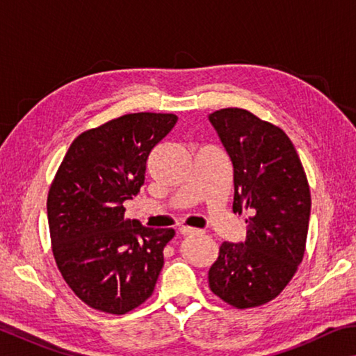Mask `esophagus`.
Masks as SVG:
<instances>
[{
    "mask_svg": "<svg viewBox=\"0 0 356 356\" xmlns=\"http://www.w3.org/2000/svg\"><path fill=\"white\" fill-rule=\"evenodd\" d=\"M201 232H202L201 229H196V227H190V226L180 227V234H182V236H196V234H201Z\"/></svg>",
    "mask_w": 356,
    "mask_h": 356,
    "instance_id": "1",
    "label": "esophagus"
}]
</instances>
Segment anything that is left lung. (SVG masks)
I'll list each match as a JSON object with an SVG mask.
<instances>
[{"label":"left lung","mask_w":356,"mask_h":356,"mask_svg":"<svg viewBox=\"0 0 356 356\" xmlns=\"http://www.w3.org/2000/svg\"><path fill=\"white\" fill-rule=\"evenodd\" d=\"M209 120L234 166V213L254 212L243 243H221L209 286L234 308H256L278 297L303 261L309 184L280 127L243 108H222Z\"/></svg>","instance_id":"obj_1"}]
</instances>
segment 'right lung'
<instances>
[{
    "instance_id": "right-lung-1",
    "label": "right lung",
    "mask_w": 356,
    "mask_h": 356,
    "mask_svg": "<svg viewBox=\"0 0 356 356\" xmlns=\"http://www.w3.org/2000/svg\"><path fill=\"white\" fill-rule=\"evenodd\" d=\"M176 122V114H124L78 135L58 168L47 197L53 257L89 308L127 314L154 292L176 232L125 220L124 202L140 193L149 154Z\"/></svg>"
}]
</instances>
